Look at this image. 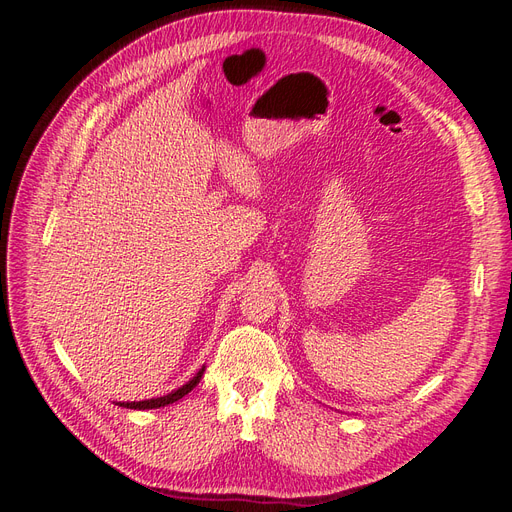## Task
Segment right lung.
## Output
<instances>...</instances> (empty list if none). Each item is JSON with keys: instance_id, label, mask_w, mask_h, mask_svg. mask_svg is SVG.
Masks as SVG:
<instances>
[{"instance_id": "1", "label": "right lung", "mask_w": 512, "mask_h": 512, "mask_svg": "<svg viewBox=\"0 0 512 512\" xmlns=\"http://www.w3.org/2000/svg\"><path fill=\"white\" fill-rule=\"evenodd\" d=\"M203 374H205V365L196 371L192 380H188L183 386H179V389L170 391L168 395L151 397V399H145V401H119L117 406L130 408V410H153V408H164V406H168V404H175V401H179L181 397H185V395H188V393L194 389V386L200 382V378H203Z\"/></svg>"}]
</instances>
